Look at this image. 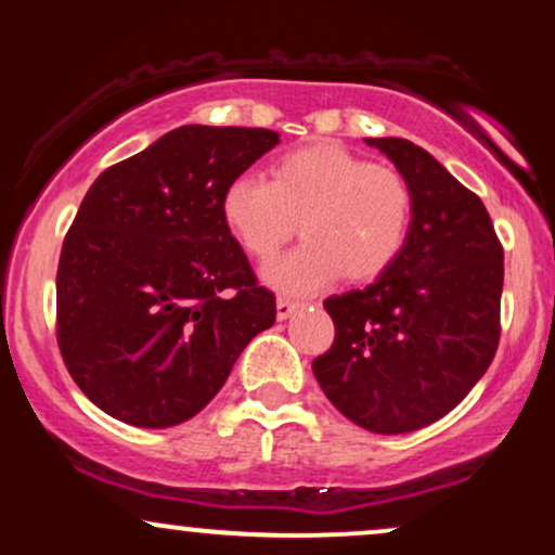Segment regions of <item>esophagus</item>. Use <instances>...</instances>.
Segmentation results:
<instances>
[{
  "mask_svg": "<svg viewBox=\"0 0 555 555\" xmlns=\"http://www.w3.org/2000/svg\"><path fill=\"white\" fill-rule=\"evenodd\" d=\"M299 308V302L295 299H286V297H279L276 299V318L279 321H286V318H292V313Z\"/></svg>",
  "mask_w": 555,
  "mask_h": 555,
  "instance_id": "obj_1",
  "label": "esophagus"
}]
</instances>
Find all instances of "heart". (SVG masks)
Segmentation results:
<instances>
[{
	"label": "heart",
	"instance_id": "1",
	"mask_svg": "<svg viewBox=\"0 0 555 555\" xmlns=\"http://www.w3.org/2000/svg\"><path fill=\"white\" fill-rule=\"evenodd\" d=\"M221 219L242 250L266 263L295 237L305 242L269 266L273 289L310 295L347 273L371 282L393 266L412 227V190L397 169L375 167L336 143L279 156L269 182L240 175L221 195Z\"/></svg>",
	"mask_w": 555,
	"mask_h": 555
}]
</instances>
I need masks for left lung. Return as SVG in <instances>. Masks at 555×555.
Instances as JSON below:
<instances>
[{
  "instance_id": "left-lung-1",
  "label": "left lung",
  "mask_w": 555,
  "mask_h": 555,
  "mask_svg": "<svg viewBox=\"0 0 555 555\" xmlns=\"http://www.w3.org/2000/svg\"><path fill=\"white\" fill-rule=\"evenodd\" d=\"M412 190L404 250L365 289L323 302L336 326L313 360L331 404L384 436L441 420L499 347L503 250L482 201L404 138H365Z\"/></svg>"
}]
</instances>
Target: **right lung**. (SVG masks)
I'll return each mask as SVG.
<instances>
[{
  "label": "right lung",
  "mask_w": 555,
  "mask_h": 555,
  "mask_svg": "<svg viewBox=\"0 0 555 555\" xmlns=\"http://www.w3.org/2000/svg\"><path fill=\"white\" fill-rule=\"evenodd\" d=\"M279 143L263 127L184 125L101 171L56 271V341L80 391L135 428L195 417L276 299L221 219L224 188Z\"/></svg>",
  "instance_id": "1"
}]
</instances>
